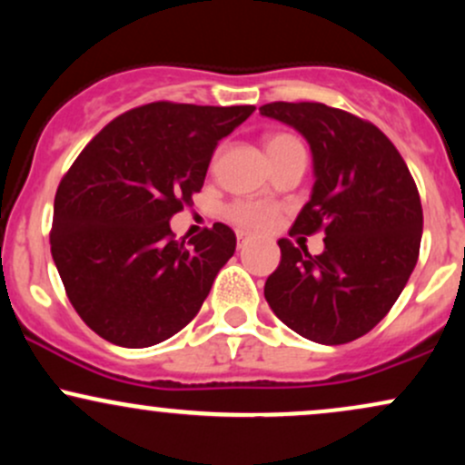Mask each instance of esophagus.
Masks as SVG:
<instances>
[{
	"label": "esophagus",
	"mask_w": 465,
	"mask_h": 465,
	"mask_svg": "<svg viewBox=\"0 0 465 465\" xmlns=\"http://www.w3.org/2000/svg\"><path fill=\"white\" fill-rule=\"evenodd\" d=\"M247 244V233H238V249H242Z\"/></svg>",
	"instance_id": "esophagus-1"
}]
</instances>
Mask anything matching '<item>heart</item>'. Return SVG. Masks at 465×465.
<instances>
[{
	"mask_svg": "<svg viewBox=\"0 0 465 465\" xmlns=\"http://www.w3.org/2000/svg\"><path fill=\"white\" fill-rule=\"evenodd\" d=\"M300 143L292 135H286V133H275V135H269L264 140L266 153H275L280 148L286 146H295ZM277 210L271 203H262V201H238L232 203L227 207V218L229 223L242 229V232H262V229L271 227V223L275 221Z\"/></svg>",
	"mask_w": 465,
	"mask_h": 465,
	"instance_id": "obj_1",
	"label": "heart"
}]
</instances>
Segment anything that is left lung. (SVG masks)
I'll return each mask as SVG.
<instances>
[{
    "mask_svg": "<svg viewBox=\"0 0 465 465\" xmlns=\"http://www.w3.org/2000/svg\"><path fill=\"white\" fill-rule=\"evenodd\" d=\"M260 114L311 143L312 194L291 232L325 233L319 255L277 240L282 260L264 297L303 339L350 343L391 311L418 262L424 218L415 181L385 133L348 111L271 103Z\"/></svg>",
    "mask_w": 465,
    "mask_h": 465,
    "instance_id": "obj_1",
    "label": "left lung"
}]
</instances>
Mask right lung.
<instances>
[{
	"label": "right lung",
	"mask_w": 465,
	"mask_h": 465,
	"mask_svg": "<svg viewBox=\"0 0 465 465\" xmlns=\"http://www.w3.org/2000/svg\"><path fill=\"white\" fill-rule=\"evenodd\" d=\"M255 106L151 103L104 126L54 199L52 258L84 323L120 348L185 328L236 251L223 223L174 240L170 218L201 192L218 142Z\"/></svg>",
	"instance_id": "add662e5"
}]
</instances>
